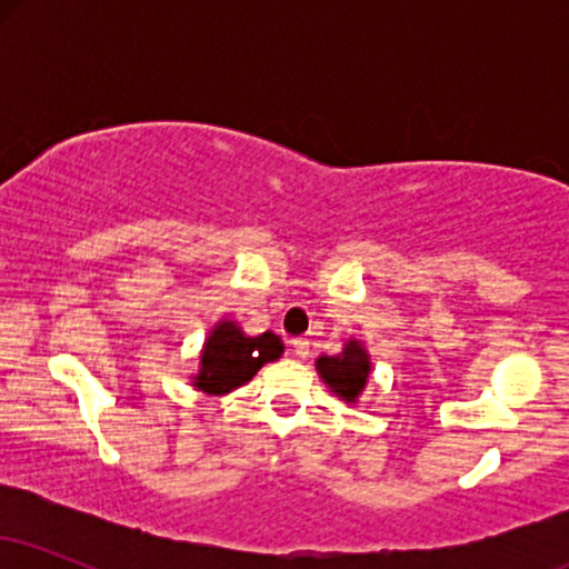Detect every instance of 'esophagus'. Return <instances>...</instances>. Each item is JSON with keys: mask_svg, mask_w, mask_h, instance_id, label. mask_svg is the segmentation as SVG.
Listing matches in <instances>:
<instances>
[{"mask_svg": "<svg viewBox=\"0 0 569 569\" xmlns=\"http://www.w3.org/2000/svg\"><path fill=\"white\" fill-rule=\"evenodd\" d=\"M291 345H293V356H297V358L310 356V342H307L305 337H297Z\"/></svg>", "mask_w": 569, "mask_h": 569, "instance_id": "esophagus-1", "label": "esophagus"}]
</instances>
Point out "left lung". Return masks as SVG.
Instances as JSON below:
<instances>
[{"label": "left lung", "instance_id": "left-lung-1", "mask_svg": "<svg viewBox=\"0 0 569 569\" xmlns=\"http://www.w3.org/2000/svg\"><path fill=\"white\" fill-rule=\"evenodd\" d=\"M316 369L321 380L331 388V393L342 398V401L356 403L369 382L371 361L361 339H348L339 356L318 358Z\"/></svg>", "mask_w": 569, "mask_h": 569}]
</instances>
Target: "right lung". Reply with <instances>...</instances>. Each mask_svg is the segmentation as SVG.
<instances>
[{
    "mask_svg": "<svg viewBox=\"0 0 569 569\" xmlns=\"http://www.w3.org/2000/svg\"><path fill=\"white\" fill-rule=\"evenodd\" d=\"M280 356H283V342L272 331L248 337L234 321H219L202 345L200 371L192 377V385L208 396L232 393L264 363L278 361Z\"/></svg>",
    "mask_w": 569,
    "mask_h": 569,
    "instance_id": "obj_1",
    "label": "right lung"
}]
</instances>
